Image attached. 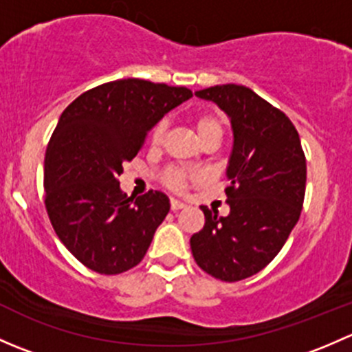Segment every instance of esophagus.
I'll return each instance as SVG.
<instances>
[{
	"label": "esophagus",
	"mask_w": 352,
	"mask_h": 352,
	"mask_svg": "<svg viewBox=\"0 0 352 352\" xmlns=\"http://www.w3.org/2000/svg\"><path fill=\"white\" fill-rule=\"evenodd\" d=\"M170 208H172V211H179V209L186 208V204L180 201H177V199H172V201H170Z\"/></svg>",
	"instance_id": "obj_1"
}]
</instances>
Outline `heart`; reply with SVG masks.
<instances>
[{"mask_svg":"<svg viewBox=\"0 0 352 352\" xmlns=\"http://www.w3.org/2000/svg\"><path fill=\"white\" fill-rule=\"evenodd\" d=\"M194 127H196V133L199 140H204L208 136H221L223 126L219 122V119L211 113H202V116L196 117L194 120ZM163 133H165V122H158L151 131V143L158 144L162 141ZM199 177L194 172L187 168H170L166 170L165 175H163V182L168 189L175 190V192H184V190L189 187V184L196 182Z\"/></svg>","mask_w":352,"mask_h":352,"instance_id":"b5f03b06","label":"heart"}]
</instances>
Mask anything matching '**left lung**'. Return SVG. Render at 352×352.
I'll return each instance as SVG.
<instances>
[{"instance_id": "left-lung-1", "label": "left lung", "mask_w": 352, "mask_h": 352, "mask_svg": "<svg viewBox=\"0 0 352 352\" xmlns=\"http://www.w3.org/2000/svg\"><path fill=\"white\" fill-rule=\"evenodd\" d=\"M230 117L233 150L226 177L228 216L201 206L206 223L190 236L194 261L226 283L265 267L286 243L303 208L307 160L285 112L243 85H216L196 91Z\"/></svg>"}]
</instances>
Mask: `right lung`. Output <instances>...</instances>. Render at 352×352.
Segmentation results:
<instances>
[{
	"instance_id": "add662e5",
	"label": "right lung",
	"mask_w": 352,
	"mask_h": 352,
	"mask_svg": "<svg viewBox=\"0 0 352 352\" xmlns=\"http://www.w3.org/2000/svg\"><path fill=\"white\" fill-rule=\"evenodd\" d=\"M190 97L186 87L127 78L85 91L59 117L45 151V209L59 240L91 271L120 274L143 261L170 201L160 190L127 197L119 175L148 131Z\"/></svg>"
}]
</instances>
